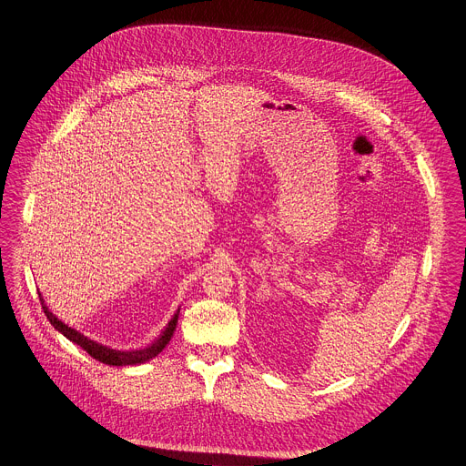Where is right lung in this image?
I'll use <instances>...</instances> for the list:
<instances>
[{"mask_svg": "<svg viewBox=\"0 0 466 466\" xmlns=\"http://www.w3.org/2000/svg\"><path fill=\"white\" fill-rule=\"evenodd\" d=\"M43 309H45L46 318L50 319V323H52L53 327H55L60 334H64V336H66L69 341H73L75 345L82 347L93 360L104 362V364H110V366L141 364V362L154 360L157 354H160V352L164 350V347L169 343V339H171V336H173V332H175V329H177L178 312H180V309L175 312V316L169 319V323L166 325V329L162 330V334L157 338L156 341H154L150 347L139 349V350H128V352H125V350H114V349L104 347V345H100V343H96V341L86 338V336L80 334L78 330L67 327L66 323H62L60 319H56V316H53L52 312L48 310V308L45 306V302H43Z\"/></svg>", "mask_w": 466, "mask_h": 466, "instance_id": "1", "label": "right lung"}]
</instances>
